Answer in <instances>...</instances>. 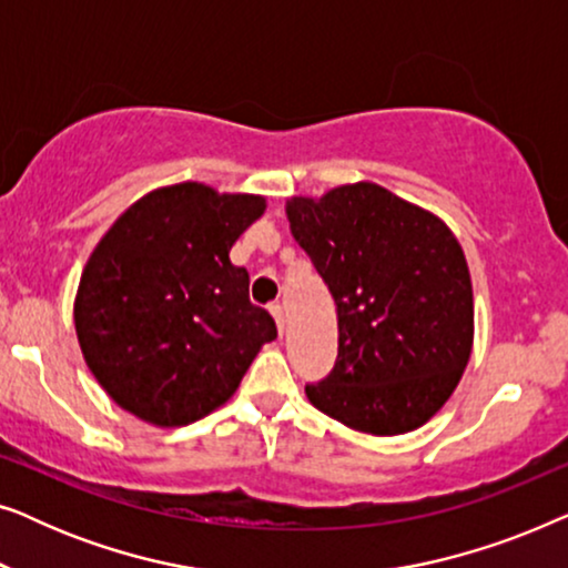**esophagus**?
<instances>
[{
    "label": "esophagus",
    "instance_id": "obj_1",
    "mask_svg": "<svg viewBox=\"0 0 568 568\" xmlns=\"http://www.w3.org/2000/svg\"><path fill=\"white\" fill-rule=\"evenodd\" d=\"M268 310H271V315H274V321H276V328H278V333H284V307L278 305V302H276V305H271Z\"/></svg>",
    "mask_w": 568,
    "mask_h": 568
}]
</instances>
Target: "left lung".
I'll return each instance as SVG.
<instances>
[{
  "label": "left lung",
  "mask_w": 568,
  "mask_h": 568,
  "mask_svg": "<svg viewBox=\"0 0 568 568\" xmlns=\"http://www.w3.org/2000/svg\"><path fill=\"white\" fill-rule=\"evenodd\" d=\"M294 240L333 294L338 359L310 403L348 429L393 437L429 422L473 346V286L439 216L377 183L286 201Z\"/></svg>",
  "instance_id": "8db88e82"
}]
</instances>
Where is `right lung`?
I'll return each mask as SVG.
<instances>
[{
    "mask_svg": "<svg viewBox=\"0 0 568 568\" xmlns=\"http://www.w3.org/2000/svg\"><path fill=\"white\" fill-rule=\"evenodd\" d=\"M266 209L253 193L178 183L146 193L82 271L74 328L123 410L154 426L199 422L232 398L276 323L247 297L230 247Z\"/></svg>",
    "mask_w": 568,
    "mask_h": 568,
    "instance_id": "right-lung-1",
    "label": "right lung"
}]
</instances>
